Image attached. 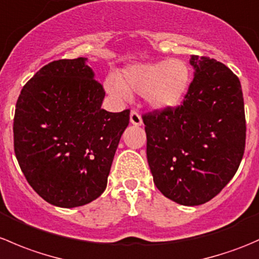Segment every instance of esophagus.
Segmentation results:
<instances>
[{"label": "esophagus", "mask_w": 259, "mask_h": 259, "mask_svg": "<svg viewBox=\"0 0 259 259\" xmlns=\"http://www.w3.org/2000/svg\"><path fill=\"white\" fill-rule=\"evenodd\" d=\"M130 122L133 125H135V126H140L143 124L142 116H140V114L137 110L130 111Z\"/></svg>", "instance_id": "esophagus-1"}]
</instances>
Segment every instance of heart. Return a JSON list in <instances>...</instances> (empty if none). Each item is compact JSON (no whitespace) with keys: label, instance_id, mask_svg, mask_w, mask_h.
<instances>
[{"label":"heart","instance_id":"b5f03b06","mask_svg":"<svg viewBox=\"0 0 259 259\" xmlns=\"http://www.w3.org/2000/svg\"><path fill=\"white\" fill-rule=\"evenodd\" d=\"M190 81L189 65L182 59H168L129 65L120 72L119 80L108 77L105 86L111 95L119 99H127L130 94H138L143 95L150 108L166 110L182 103Z\"/></svg>","mask_w":259,"mask_h":259}]
</instances>
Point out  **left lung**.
Wrapping results in <instances>:
<instances>
[{"mask_svg": "<svg viewBox=\"0 0 259 259\" xmlns=\"http://www.w3.org/2000/svg\"><path fill=\"white\" fill-rule=\"evenodd\" d=\"M195 75L183 103L143 115L156 188L182 205H200L234 177L244 154V101L238 76L193 55Z\"/></svg>", "mask_w": 259, "mask_h": 259, "instance_id": "left-lung-1", "label": "left lung"}]
</instances>
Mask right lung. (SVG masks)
Listing matches in <instances>:
<instances>
[{"label": "right lung", "mask_w": 259, "mask_h": 259, "mask_svg": "<svg viewBox=\"0 0 259 259\" xmlns=\"http://www.w3.org/2000/svg\"><path fill=\"white\" fill-rule=\"evenodd\" d=\"M86 57L57 60L26 82L14 148L28 184L50 204L74 208L103 194L130 110L101 109L105 91Z\"/></svg>", "instance_id": "1"}]
</instances>
